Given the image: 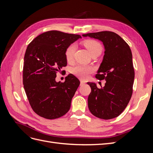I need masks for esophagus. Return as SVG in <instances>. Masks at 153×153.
I'll list each match as a JSON object with an SVG mask.
<instances>
[{
	"mask_svg": "<svg viewBox=\"0 0 153 153\" xmlns=\"http://www.w3.org/2000/svg\"><path fill=\"white\" fill-rule=\"evenodd\" d=\"M85 84V82L83 80H80V85H84Z\"/></svg>",
	"mask_w": 153,
	"mask_h": 153,
	"instance_id": "obj_1",
	"label": "esophagus"
}]
</instances>
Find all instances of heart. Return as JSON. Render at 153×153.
<instances>
[{"mask_svg":"<svg viewBox=\"0 0 153 153\" xmlns=\"http://www.w3.org/2000/svg\"><path fill=\"white\" fill-rule=\"evenodd\" d=\"M83 44L87 49L91 55L95 53L100 54L102 50V47L101 44L94 39H87L84 41ZM76 48V45L72 43L69 45L66 49L65 56L68 62H70L73 61ZM92 71H93V68L89 66L77 65L71 69V73L73 75L81 79H85Z\"/></svg>","mask_w":153,"mask_h":153,"instance_id":"heart-1","label":"heart"}]
</instances>
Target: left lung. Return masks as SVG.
Segmentation results:
<instances>
[{
	"mask_svg": "<svg viewBox=\"0 0 153 153\" xmlns=\"http://www.w3.org/2000/svg\"><path fill=\"white\" fill-rule=\"evenodd\" d=\"M97 39L105 47L103 61L96 78L106 83L99 89L94 82H87L91 88L88 97L90 112L96 117L111 119L121 114L128 105L133 92L135 71L129 45L113 32L101 31L82 35Z\"/></svg>",
	"mask_w": 153,
	"mask_h": 153,
	"instance_id": "8db88e82",
	"label": "left lung"
}]
</instances>
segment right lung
<instances>
[{"mask_svg": "<svg viewBox=\"0 0 153 153\" xmlns=\"http://www.w3.org/2000/svg\"><path fill=\"white\" fill-rule=\"evenodd\" d=\"M80 35L50 30L37 36L24 56L23 84L31 107L39 116L54 119L65 115L80 85L72 74L64 82L55 81L56 74L67 65L65 51Z\"/></svg>", "mask_w": 153, "mask_h": 153, "instance_id": "add662e5", "label": "right lung"}]
</instances>
